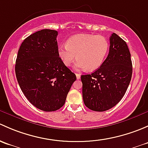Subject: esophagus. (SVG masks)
<instances>
[{
  "label": "esophagus",
  "mask_w": 148,
  "mask_h": 148,
  "mask_svg": "<svg viewBox=\"0 0 148 148\" xmlns=\"http://www.w3.org/2000/svg\"><path fill=\"white\" fill-rule=\"evenodd\" d=\"M75 75H76V77H77V80H79V79L80 78V75L79 73H75Z\"/></svg>",
  "instance_id": "esophagus-1"
}]
</instances>
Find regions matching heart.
<instances>
[{"label":"heart","mask_w":148,"mask_h":148,"mask_svg":"<svg viewBox=\"0 0 148 148\" xmlns=\"http://www.w3.org/2000/svg\"><path fill=\"white\" fill-rule=\"evenodd\" d=\"M108 50L109 42L104 36L79 34L70 38L66 45H60L58 53L65 66H71L77 58L76 69L93 71L103 65Z\"/></svg>","instance_id":"heart-1"}]
</instances>
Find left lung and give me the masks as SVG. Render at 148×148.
I'll return each instance as SVG.
<instances>
[{
    "label": "left lung",
    "mask_w": 148,
    "mask_h": 148,
    "mask_svg": "<svg viewBox=\"0 0 148 148\" xmlns=\"http://www.w3.org/2000/svg\"><path fill=\"white\" fill-rule=\"evenodd\" d=\"M110 50L103 65L92 74L81 75L85 106L97 112L108 110L124 96L132 73V60L127 43L112 33Z\"/></svg>",
    "instance_id": "8db88e82"
}]
</instances>
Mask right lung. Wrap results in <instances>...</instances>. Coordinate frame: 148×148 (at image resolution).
<instances>
[{
	"label": "right lung",
	"mask_w": 148,
	"mask_h": 148,
	"mask_svg": "<svg viewBox=\"0 0 148 148\" xmlns=\"http://www.w3.org/2000/svg\"><path fill=\"white\" fill-rule=\"evenodd\" d=\"M58 32L43 29L23 40L16 61V78L32 105L45 112L65 104L76 76L59 57Z\"/></svg>",
	"instance_id": "obj_1"
}]
</instances>
